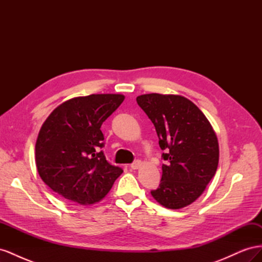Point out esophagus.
Instances as JSON below:
<instances>
[{"instance_id": "esophagus-1", "label": "esophagus", "mask_w": 262, "mask_h": 262, "mask_svg": "<svg viewBox=\"0 0 262 262\" xmlns=\"http://www.w3.org/2000/svg\"><path fill=\"white\" fill-rule=\"evenodd\" d=\"M142 165V162L141 161H136V162H133L132 164H131V168L132 169H139L140 168V166Z\"/></svg>"}]
</instances>
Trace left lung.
Listing matches in <instances>:
<instances>
[{"instance_id":"left-lung-1","label":"left lung","mask_w":262,"mask_h":262,"mask_svg":"<svg viewBox=\"0 0 262 262\" xmlns=\"http://www.w3.org/2000/svg\"><path fill=\"white\" fill-rule=\"evenodd\" d=\"M138 105L153 122L166 165L160 187L150 194L163 207L178 210L199 198L215 175L219 142L210 121L180 95L144 94Z\"/></svg>"}]
</instances>
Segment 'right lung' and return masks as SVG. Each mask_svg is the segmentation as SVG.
Here are the masks:
<instances>
[{
	"label": "right lung",
	"mask_w": 262,
	"mask_h": 262,
	"mask_svg": "<svg viewBox=\"0 0 262 262\" xmlns=\"http://www.w3.org/2000/svg\"><path fill=\"white\" fill-rule=\"evenodd\" d=\"M121 94H92L62 102L36 141V166L45 184L66 199L91 205L104 199L123 170L100 148V126L121 105Z\"/></svg>",
	"instance_id": "1"
}]
</instances>
